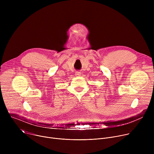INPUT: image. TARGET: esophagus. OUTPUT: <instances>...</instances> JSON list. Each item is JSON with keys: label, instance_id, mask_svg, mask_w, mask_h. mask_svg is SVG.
Masks as SVG:
<instances>
[{"label": "esophagus", "instance_id": "1", "mask_svg": "<svg viewBox=\"0 0 154 154\" xmlns=\"http://www.w3.org/2000/svg\"><path fill=\"white\" fill-rule=\"evenodd\" d=\"M75 76H77V77H80V76L81 75V73H80V72H76L75 74Z\"/></svg>", "mask_w": 154, "mask_h": 154}]
</instances>
